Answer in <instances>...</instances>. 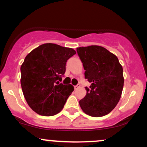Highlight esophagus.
Segmentation results:
<instances>
[{
  "mask_svg": "<svg viewBox=\"0 0 147 147\" xmlns=\"http://www.w3.org/2000/svg\"><path fill=\"white\" fill-rule=\"evenodd\" d=\"M80 86H81L80 84H77V86H74V88H75V90H77V89H78Z\"/></svg>",
  "mask_w": 147,
  "mask_h": 147,
  "instance_id": "1",
  "label": "esophagus"
}]
</instances>
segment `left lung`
I'll list each match as a JSON object with an SVG mask.
<instances>
[{
  "instance_id": "8db88e82",
  "label": "left lung",
  "mask_w": 147,
  "mask_h": 147,
  "mask_svg": "<svg viewBox=\"0 0 147 147\" xmlns=\"http://www.w3.org/2000/svg\"><path fill=\"white\" fill-rule=\"evenodd\" d=\"M85 70V78L91 85L79 101L86 114L102 117L109 114L119 102L123 86V68L115 55L99 45L77 48Z\"/></svg>"
}]
</instances>
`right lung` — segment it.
I'll return each mask as SVG.
<instances>
[{
  "label": "right lung",
  "instance_id": "add662e5",
  "mask_svg": "<svg viewBox=\"0 0 147 147\" xmlns=\"http://www.w3.org/2000/svg\"><path fill=\"white\" fill-rule=\"evenodd\" d=\"M75 54L72 48L45 43L25 57L21 66V88L27 103L36 113L52 116L63 109L74 87L59 82L67 61Z\"/></svg>",
  "mask_w": 147,
  "mask_h": 147
}]
</instances>
